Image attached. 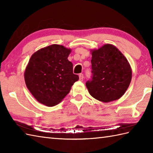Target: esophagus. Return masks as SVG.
Segmentation results:
<instances>
[{
	"label": "esophagus",
	"instance_id": "obj_1",
	"mask_svg": "<svg viewBox=\"0 0 153 153\" xmlns=\"http://www.w3.org/2000/svg\"><path fill=\"white\" fill-rule=\"evenodd\" d=\"M79 80L80 81H83V74H79Z\"/></svg>",
	"mask_w": 153,
	"mask_h": 153
}]
</instances>
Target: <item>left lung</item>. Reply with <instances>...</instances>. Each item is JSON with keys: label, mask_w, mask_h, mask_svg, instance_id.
Masks as SVG:
<instances>
[{"label": "left lung", "mask_w": 153, "mask_h": 153, "mask_svg": "<svg viewBox=\"0 0 153 153\" xmlns=\"http://www.w3.org/2000/svg\"><path fill=\"white\" fill-rule=\"evenodd\" d=\"M91 79L86 82L89 93L104 102L120 99L131 80V69L128 60L118 48L106 44L92 51Z\"/></svg>", "instance_id": "1"}]
</instances>
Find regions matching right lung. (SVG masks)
Segmentation results:
<instances>
[{"label": "right lung", "mask_w": 153, "mask_h": 153, "mask_svg": "<svg viewBox=\"0 0 153 153\" xmlns=\"http://www.w3.org/2000/svg\"><path fill=\"white\" fill-rule=\"evenodd\" d=\"M71 50L52 45L32 55L25 68L26 86L37 101L47 106L56 105L70 93L79 79L68 60Z\"/></svg>", "instance_id": "obj_1"}]
</instances>
